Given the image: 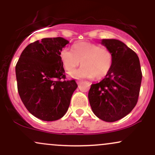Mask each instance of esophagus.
Instances as JSON below:
<instances>
[{
    "label": "esophagus",
    "mask_w": 155,
    "mask_h": 155,
    "mask_svg": "<svg viewBox=\"0 0 155 155\" xmlns=\"http://www.w3.org/2000/svg\"><path fill=\"white\" fill-rule=\"evenodd\" d=\"M81 81H82V80H78V81H76V82H77L78 84H81Z\"/></svg>",
    "instance_id": "obj_1"
}]
</instances>
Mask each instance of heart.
<instances>
[{
	"label": "heart",
	"instance_id": "heart-1",
	"mask_svg": "<svg viewBox=\"0 0 155 155\" xmlns=\"http://www.w3.org/2000/svg\"><path fill=\"white\" fill-rule=\"evenodd\" d=\"M72 50L64 48L60 51V60L68 72L74 71L80 64L82 66L71 73L74 78L102 79L108 74L113 64V55L106 48L90 42H77Z\"/></svg>",
	"mask_w": 155,
	"mask_h": 155
}]
</instances>
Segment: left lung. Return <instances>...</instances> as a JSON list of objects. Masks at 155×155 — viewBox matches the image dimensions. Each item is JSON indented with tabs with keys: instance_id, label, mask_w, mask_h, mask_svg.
Listing matches in <instances>:
<instances>
[{
	"instance_id": "obj_1",
	"label": "left lung",
	"mask_w": 155,
	"mask_h": 155,
	"mask_svg": "<svg viewBox=\"0 0 155 155\" xmlns=\"http://www.w3.org/2000/svg\"><path fill=\"white\" fill-rule=\"evenodd\" d=\"M113 55L112 67L102 81L92 84L88 98L99 119L112 122L127 115L138 102L142 72L138 55L123 42L103 39Z\"/></svg>"
}]
</instances>
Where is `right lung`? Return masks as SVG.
<instances>
[{
  "instance_id": "obj_1",
  "label": "right lung",
  "mask_w": 155,
  "mask_h": 155,
  "mask_svg": "<svg viewBox=\"0 0 155 155\" xmlns=\"http://www.w3.org/2000/svg\"><path fill=\"white\" fill-rule=\"evenodd\" d=\"M68 41L46 38L30 44L16 65L17 90L30 113L44 121H55L65 114L78 85L65 80L60 51Z\"/></svg>"
}]
</instances>
